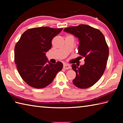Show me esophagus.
I'll return each instance as SVG.
<instances>
[{
	"label": "esophagus",
	"mask_w": 123,
	"mask_h": 123,
	"mask_svg": "<svg viewBox=\"0 0 123 123\" xmlns=\"http://www.w3.org/2000/svg\"><path fill=\"white\" fill-rule=\"evenodd\" d=\"M63 68L65 69H69V68H70V66L69 65V64L65 63V64H63Z\"/></svg>",
	"instance_id": "obj_1"
}]
</instances>
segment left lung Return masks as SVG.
Wrapping results in <instances>:
<instances>
[{
  "mask_svg": "<svg viewBox=\"0 0 123 123\" xmlns=\"http://www.w3.org/2000/svg\"><path fill=\"white\" fill-rule=\"evenodd\" d=\"M64 31L78 38V53L85 57L84 65H72L76 72L73 83L82 89L92 86L103 75L109 57V47L105 37L98 29L85 24L66 28Z\"/></svg>",
  "mask_w": 123,
  "mask_h": 123,
  "instance_id": "1",
  "label": "left lung"
}]
</instances>
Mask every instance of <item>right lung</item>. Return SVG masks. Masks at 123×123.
<instances>
[{"instance_id": "add662e5", "label": "right lung", "mask_w": 123, "mask_h": 123, "mask_svg": "<svg viewBox=\"0 0 123 123\" xmlns=\"http://www.w3.org/2000/svg\"><path fill=\"white\" fill-rule=\"evenodd\" d=\"M62 30L44 26L25 31L14 48V62L20 76L35 88H42L50 84L63 64L50 62L46 54L51 48V41Z\"/></svg>"}]
</instances>
